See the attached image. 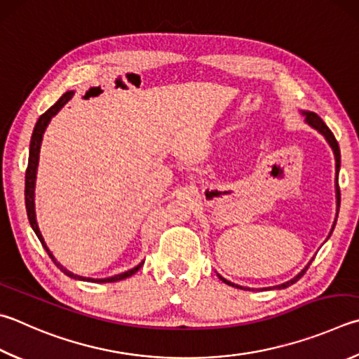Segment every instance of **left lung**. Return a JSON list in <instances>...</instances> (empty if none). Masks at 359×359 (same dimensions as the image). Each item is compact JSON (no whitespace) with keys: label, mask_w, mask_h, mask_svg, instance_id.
Masks as SVG:
<instances>
[{"label":"left lung","mask_w":359,"mask_h":359,"mask_svg":"<svg viewBox=\"0 0 359 359\" xmlns=\"http://www.w3.org/2000/svg\"><path fill=\"white\" fill-rule=\"evenodd\" d=\"M302 114L304 116V122L308 123V126H311L312 128H316L318 133H322L323 136H325V140L328 141V144L331 146V149H333V154H334V158H336V199H337V213H339V205H341V191H339V182H337V174H339V168H341V151H339V144H337V141H336V138H334V135H333V132H331V130L327 127V123H325L320 117H318L316 113H311V111H302ZM336 226V224H334ZM331 232H333V229H331ZM330 237V236H328ZM311 265V262L304 266V269L298 273V275L293 278V279H290V281H287V283H284V284H279V285H276L275 289H285V287H289V285H292L293 283H297L299 278H302L304 273H306V270H308V266ZM218 278L221 279V281L223 283H226L227 285H232V287H237V289H246V287H242V285H237V284H233V283H231V281H227V279H224L223 276H219L218 275Z\"/></svg>","instance_id":"obj_1"}]
</instances>
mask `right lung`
Returning <instances> with one entry per match:
<instances>
[{"label":"right lung","instance_id":"obj_1","mask_svg":"<svg viewBox=\"0 0 359 359\" xmlns=\"http://www.w3.org/2000/svg\"><path fill=\"white\" fill-rule=\"evenodd\" d=\"M74 97V90H67L66 94L61 95V99L57 100L53 107L48 108L47 111H45L41 117H39V121L36 122L34 130H32V136H31V142H29V158H28V168H26V175H25V202H26V212H28V219H29V224L32 227V231L36 232L37 238L41 240L42 246L45 248V251L48 252V256L53 260L55 265L60 269L64 275H67L69 278H74L78 279V281H89V283H116V281H121V279H126L130 278L132 275H135L136 271H138L142 264L136 265L135 269L128 270V271H123L121 275H114V276H109V278H102V279H94V278H84L80 275H74V273L69 271L66 266H62L57 260L55 259L53 254L48 250L47 243H45V240L42 237L41 231H39V226H37V219H36V205H34V190H36V174H37V165H39V154H41V144H42V138H43V133H45V128L51 121V117L55 114H57V111L66 105V103Z\"/></svg>","mask_w":359,"mask_h":359}]
</instances>
